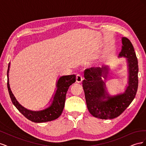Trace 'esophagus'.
<instances>
[{"mask_svg":"<svg viewBox=\"0 0 146 146\" xmlns=\"http://www.w3.org/2000/svg\"><path fill=\"white\" fill-rule=\"evenodd\" d=\"M82 80H83V77L82 76V74H78L77 75V76H76V81H77V82L81 83L82 82Z\"/></svg>","mask_w":146,"mask_h":146,"instance_id":"1","label":"esophagus"}]
</instances>
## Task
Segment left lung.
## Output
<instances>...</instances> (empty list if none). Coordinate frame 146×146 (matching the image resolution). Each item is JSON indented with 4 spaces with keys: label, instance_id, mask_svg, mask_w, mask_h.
<instances>
[{
    "label": "left lung",
    "instance_id": "obj_1",
    "mask_svg": "<svg viewBox=\"0 0 146 146\" xmlns=\"http://www.w3.org/2000/svg\"><path fill=\"white\" fill-rule=\"evenodd\" d=\"M119 58H126L128 82L124 92L110 96L106 88L109 66L85 70L82 85L87 108L92 116L102 119H111L120 115L129 107L136 96L138 86V63L134 48L129 39L122 38V48ZM102 77L106 80L103 81Z\"/></svg>",
    "mask_w": 146,
    "mask_h": 146
}]
</instances>
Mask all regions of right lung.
Returning a JSON list of instances; mask_svg holds the SVG:
<instances>
[{
  "mask_svg": "<svg viewBox=\"0 0 146 146\" xmlns=\"http://www.w3.org/2000/svg\"><path fill=\"white\" fill-rule=\"evenodd\" d=\"M10 67V63L8 64V71H7V87L10 98L12 102L16 108L27 118L29 120L33 122L41 123L48 121H51L57 119L63 112L64 107V103L66 100V96L70 85L76 82V75H69V76H61L56 84V89L54 95H52L49 102L51 104L48 107L45 109L39 110V111H32L23 107L18 101L16 100L15 97L13 95L10 89L9 84V73Z\"/></svg>",
  "mask_w": 146,
  "mask_h": 146,
  "instance_id": "add662e5",
  "label": "right lung"
}]
</instances>
